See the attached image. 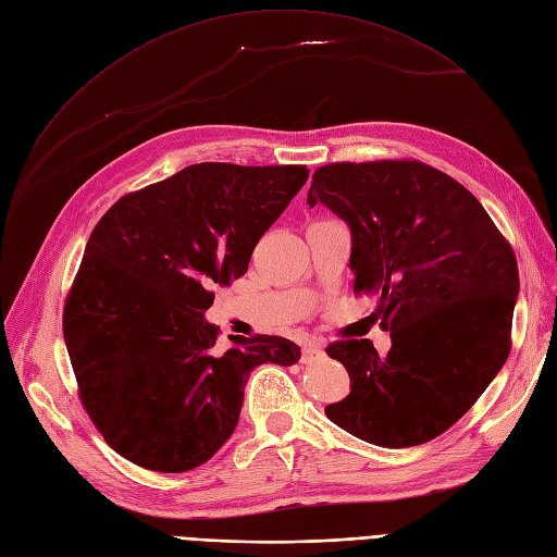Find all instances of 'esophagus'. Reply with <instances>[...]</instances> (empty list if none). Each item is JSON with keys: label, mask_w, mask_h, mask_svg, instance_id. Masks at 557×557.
Instances as JSON below:
<instances>
[{"label": "esophagus", "mask_w": 557, "mask_h": 557, "mask_svg": "<svg viewBox=\"0 0 557 557\" xmlns=\"http://www.w3.org/2000/svg\"><path fill=\"white\" fill-rule=\"evenodd\" d=\"M320 357H323V345L320 343H307L302 347V363H313Z\"/></svg>", "instance_id": "34e87169"}]
</instances>
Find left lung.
Masks as SVG:
<instances>
[{"label":"left lung","instance_id":"1","mask_svg":"<svg viewBox=\"0 0 557 557\" xmlns=\"http://www.w3.org/2000/svg\"><path fill=\"white\" fill-rule=\"evenodd\" d=\"M307 202L349 225L355 294L376 296L393 341L386 355L368 338L327 347L352 391L325 416L379 447L433 441L510 355L519 294L510 244L470 191L418 160L325 164Z\"/></svg>","mask_w":557,"mask_h":557}]
</instances>
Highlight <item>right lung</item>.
<instances>
[{
    "label": "right lung",
    "mask_w": 557,
    "mask_h": 557,
    "mask_svg": "<svg viewBox=\"0 0 557 557\" xmlns=\"http://www.w3.org/2000/svg\"><path fill=\"white\" fill-rule=\"evenodd\" d=\"M307 178L298 164H191L97 223L63 334L85 411L116 454L153 472L194 470L237 426L248 374L300 359L282 336L219 345L205 311Z\"/></svg>",
    "instance_id": "obj_1"
}]
</instances>
